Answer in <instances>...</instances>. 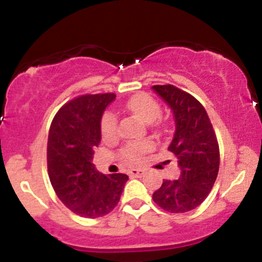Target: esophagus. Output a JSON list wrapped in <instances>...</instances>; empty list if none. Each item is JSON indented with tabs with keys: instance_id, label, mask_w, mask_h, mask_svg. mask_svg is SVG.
I'll return each mask as SVG.
<instances>
[{
	"instance_id": "esophagus-1",
	"label": "esophagus",
	"mask_w": 262,
	"mask_h": 262,
	"mask_svg": "<svg viewBox=\"0 0 262 262\" xmlns=\"http://www.w3.org/2000/svg\"><path fill=\"white\" fill-rule=\"evenodd\" d=\"M143 173L144 171L141 170V168H132V170L129 171V175H130L132 178H141Z\"/></svg>"
}]
</instances>
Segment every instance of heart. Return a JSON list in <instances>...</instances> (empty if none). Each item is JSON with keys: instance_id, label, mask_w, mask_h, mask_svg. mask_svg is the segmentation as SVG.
Wrapping results in <instances>:
<instances>
[{"instance_id": "1", "label": "heart", "mask_w": 262, "mask_h": 262, "mask_svg": "<svg viewBox=\"0 0 262 262\" xmlns=\"http://www.w3.org/2000/svg\"><path fill=\"white\" fill-rule=\"evenodd\" d=\"M126 109L138 116L142 121L147 124H152L153 121L160 118L162 113L160 102L153 99L148 94H138L128 100L126 102ZM100 129L104 138L109 139L115 137L116 134V118L114 113L106 112L104 113L100 123ZM150 149L149 142H139V143H128L120 149V157L123 158L124 162L133 165L141 160L142 155Z\"/></svg>"}]
</instances>
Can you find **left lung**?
Returning <instances> with one entry per match:
<instances>
[{"instance_id": "1", "label": "left lung", "mask_w": 262, "mask_h": 262, "mask_svg": "<svg viewBox=\"0 0 262 262\" xmlns=\"http://www.w3.org/2000/svg\"><path fill=\"white\" fill-rule=\"evenodd\" d=\"M175 116V134L168 150L178 158V180H163L153 202L170 213H186L199 207L212 190L219 170V146L204 106L173 84L152 87Z\"/></svg>"}]
</instances>
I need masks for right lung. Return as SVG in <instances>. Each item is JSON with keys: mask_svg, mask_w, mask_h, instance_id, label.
I'll list each match as a JSON object with an SVG mask.
<instances>
[{"mask_svg": "<svg viewBox=\"0 0 262 262\" xmlns=\"http://www.w3.org/2000/svg\"><path fill=\"white\" fill-rule=\"evenodd\" d=\"M115 94L81 95L66 102L50 124L48 175L60 202L77 215L99 218L118 205L128 176L104 175L92 163L101 141L102 114Z\"/></svg>", "mask_w": 262, "mask_h": 262, "instance_id": "add662e5", "label": "right lung"}]
</instances>
